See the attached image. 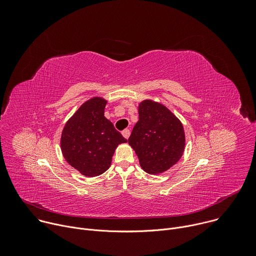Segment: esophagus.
<instances>
[{
    "label": "esophagus",
    "instance_id": "1",
    "mask_svg": "<svg viewBox=\"0 0 256 256\" xmlns=\"http://www.w3.org/2000/svg\"><path fill=\"white\" fill-rule=\"evenodd\" d=\"M122 136H124L126 138H128L130 136V130H124L122 132Z\"/></svg>",
    "mask_w": 256,
    "mask_h": 256
}]
</instances>
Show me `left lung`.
<instances>
[{
    "label": "left lung",
    "instance_id": "1",
    "mask_svg": "<svg viewBox=\"0 0 256 256\" xmlns=\"http://www.w3.org/2000/svg\"><path fill=\"white\" fill-rule=\"evenodd\" d=\"M138 120L128 138L142 169L161 174L175 165L186 149V132L179 118L162 103L140 102Z\"/></svg>",
    "mask_w": 256,
    "mask_h": 256
}]
</instances>
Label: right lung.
<instances>
[{
    "label": "right lung",
    "instance_id": "1",
    "mask_svg": "<svg viewBox=\"0 0 256 256\" xmlns=\"http://www.w3.org/2000/svg\"><path fill=\"white\" fill-rule=\"evenodd\" d=\"M106 103L103 97L90 98L68 118L62 132L64 158L86 177L104 173L112 165L118 146L128 142L104 116Z\"/></svg>",
    "mask_w": 256,
    "mask_h": 256
}]
</instances>
